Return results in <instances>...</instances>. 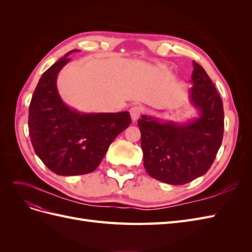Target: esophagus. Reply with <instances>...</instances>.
Masks as SVG:
<instances>
[{
    "mask_svg": "<svg viewBox=\"0 0 252 252\" xmlns=\"http://www.w3.org/2000/svg\"><path fill=\"white\" fill-rule=\"evenodd\" d=\"M142 113V107L141 106H133V107L130 109V116L133 122L138 120Z\"/></svg>",
    "mask_w": 252,
    "mask_h": 252,
    "instance_id": "34e87169",
    "label": "esophagus"
}]
</instances>
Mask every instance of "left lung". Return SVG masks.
<instances>
[{"instance_id": "8db88e82", "label": "left lung", "mask_w": 252, "mask_h": 252, "mask_svg": "<svg viewBox=\"0 0 252 252\" xmlns=\"http://www.w3.org/2000/svg\"><path fill=\"white\" fill-rule=\"evenodd\" d=\"M189 98L199 117L187 123L145 116L138 121L144 166L151 178L183 185L209 170L224 133L223 102L204 68L192 62Z\"/></svg>"}]
</instances>
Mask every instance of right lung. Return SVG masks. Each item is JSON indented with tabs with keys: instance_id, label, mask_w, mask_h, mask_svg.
<instances>
[{
	"instance_id": "right-lung-1",
	"label": "right lung",
	"mask_w": 252,
	"mask_h": 252,
	"mask_svg": "<svg viewBox=\"0 0 252 252\" xmlns=\"http://www.w3.org/2000/svg\"><path fill=\"white\" fill-rule=\"evenodd\" d=\"M73 49L45 71L29 105V135L36 156L59 175L94 171L113 140L131 124L128 111L84 113L61 98L57 78Z\"/></svg>"
}]
</instances>
